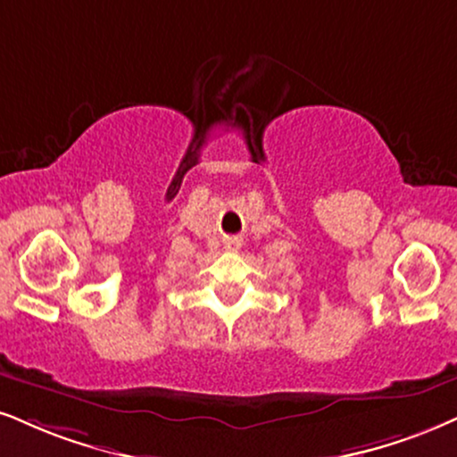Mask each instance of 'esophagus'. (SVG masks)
Listing matches in <instances>:
<instances>
[{
  "mask_svg": "<svg viewBox=\"0 0 457 457\" xmlns=\"http://www.w3.org/2000/svg\"><path fill=\"white\" fill-rule=\"evenodd\" d=\"M233 245H239L237 241H228V247H233Z\"/></svg>",
  "mask_w": 457,
  "mask_h": 457,
  "instance_id": "34e87169",
  "label": "esophagus"
}]
</instances>
